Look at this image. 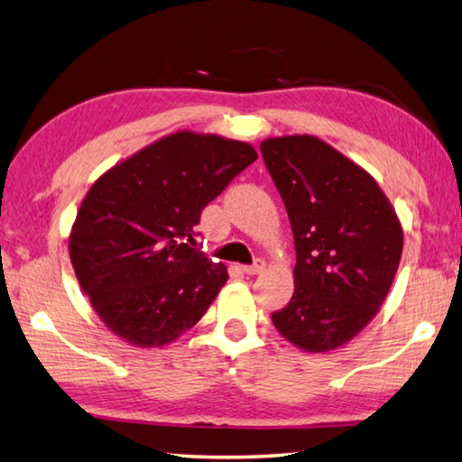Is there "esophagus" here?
I'll list each match as a JSON object with an SVG mask.
<instances>
[{
  "mask_svg": "<svg viewBox=\"0 0 462 462\" xmlns=\"http://www.w3.org/2000/svg\"><path fill=\"white\" fill-rule=\"evenodd\" d=\"M264 266H266L264 260H263V258H256L253 264H245V266H242V271L253 276V274H260V273H263Z\"/></svg>",
  "mask_w": 462,
  "mask_h": 462,
  "instance_id": "obj_1",
  "label": "esophagus"
}]
</instances>
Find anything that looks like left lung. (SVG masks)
I'll list each match as a JSON object with an SVG mask.
<instances>
[{
	"label": "left lung",
	"instance_id": "1",
	"mask_svg": "<svg viewBox=\"0 0 462 462\" xmlns=\"http://www.w3.org/2000/svg\"><path fill=\"white\" fill-rule=\"evenodd\" d=\"M260 151L297 250L295 292L273 323L300 349H335L388 295L404 245L398 216L372 175L321 139L274 137Z\"/></svg>",
	"mask_w": 462,
	"mask_h": 462
}]
</instances>
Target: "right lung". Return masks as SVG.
<instances>
[{"label":"right lung","instance_id":"add662e5","mask_svg":"<svg viewBox=\"0 0 462 462\" xmlns=\"http://www.w3.org/2000/svg\"><path fill=\"white\" fill-rule=\"evenodd\" d=\"M256 157L242 141L178 131L92 183L69 248L82 291L115 335L162 347L204 317L228 273L194 248L196 226Z\"/></svg>","mask_w":462,"mask_h":462}]
</instances>
